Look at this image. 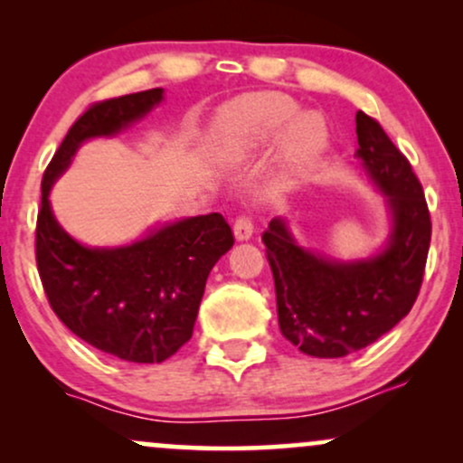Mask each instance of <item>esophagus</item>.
Masks as SVG:
<instances>
[{
  "label": "esophagus",
  "mask_w": 463,
  "mask_h": 463,
  "mask_svg": "<svg viewBox=\"0 0 463 463\" xmlns=\"http://www.w3.org/2000/svg\"><path fill=\"white\" fill-rule=\"evenodd\" d=\"M235 237H237V241H248L250 237H252V231H254V226H252V220H250L248 215H239L237 220H235Z\"/></svg>",
  "instance_id": "1"
}]
</instances>
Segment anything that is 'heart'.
I'll return each instance as SVG.
<instances>
[{
	"instance_id": "obj_1",
	"label": "heart",
	"mask_w": 463,
	"mask_h": 463,
	"mask_svg": "<svg viewBox=\"0 0 463 463\" xmlns=\"http://www.w3.org/2000/svg\"><path fill=\"white\" fill-rule=\"evenodd\" d=\"M285 133V152L294 167L311 163L322 152L324 124L317 115L302 113L283 93H252L228 104L220 115L217 132L226 147L250 152L272 143Z\"/></svg>"
}]
</instances>
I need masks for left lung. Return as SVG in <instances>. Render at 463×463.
Wrapping results in <instances>:
<instances>
[{
    "label": "left lung",
    "instance_id": "left-lung-1",
    "mask_svg": "<svg viewBox=\"0 0 463 463\" xmlns=\"http://www.w3.org/2000/svg\"><path fill=\"white\" fill-rule=\"evenodd\" d=\"M357 141V156L394 213V232L379 257L357 263L316 257L296 246L280 220L261 235L280 333L311 357H346L392 331L411 311L427 268L431 213L411 163L364 110Z\"/></svg>",
    "mask_w": 463,
    "mask_h": 463
}]
</instances>
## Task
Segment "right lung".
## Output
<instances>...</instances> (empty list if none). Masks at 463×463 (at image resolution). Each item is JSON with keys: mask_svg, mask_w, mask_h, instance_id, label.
<instances>
[{"mask_svg": "<svg viewBox=\"0 0 463 463\" xmlns=\"http://www.w3.org/2000/svg\"><path fill=\"white\" fill-rule=\"evenodd\" d=\"M163 89L102 99L84 110L41 180L36 268L61 322L98 350L132 364H161L194 335L211 268L235 243L222 213L189 217L126 248H84L58 226L52 183L78 146L109 137L161 102Z\"/></svg>", "mask_w": 463, "mask_h": 463, "instance_id": "right-lung-1", "label": "right lung"}]
</instances>
